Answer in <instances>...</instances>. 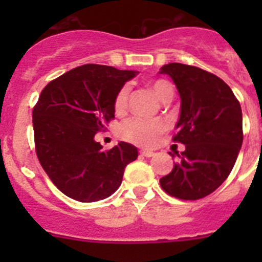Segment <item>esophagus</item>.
Segmentation results:
<instances>
[{
  "label": "esophagus",
  "instance_id": "esophagus-1",
  "mask_svg": "<svg viewBox=\"0 0 262 262\" xmlns=\"http://www.w3.org/2000/svg\"><path fill=\"white\" fill-rule=\"evenodd\" d=\"M141 155L144 156V157H152L155 153L150 152V150H141Z\"/></svg>",
  "mask_w": 262,
  "mask_h": 262
}]
</instances>
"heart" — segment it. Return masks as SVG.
<instances>
[{
	"label": "heart",
	"mask_w": 262,
	"mask_h": 262,
	"mask_svg": "<svg viewBox=\"0 0 262 262\" xmlns=\"http://www.w3.org/2000/svg\"><path fill=\"white\" fill-rule=\"evenodd\" d=\"M150 90L157 96L160 101L172 99L173 97V86L166 80H153L149 83ZM129 94H130V86L124 84L116 94L114 100V107L116 113H123L128 106ZM167 129V125L163 120L155 119V120H147L142 118H130L121 124L119 129V134L123 139L142 147H150L156 143L158 137Z\"/></svg>",
	"instance_id": "1"
}]
</instances>
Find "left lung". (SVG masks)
Masks as SVG:
<instances>
[{
    "mask_svg": "<svg viewBox=\"0 0 262 262\" xmlns=\"http://www.w3.org/2000/svg\"><path fill=\"white\" fill-rule=\"evenodd\" d=\"M181 99L173 141L185 144L172 171L160 179L162 189L179 199L196 200L212 194L228 178L241 149L242 110L228 84L213 73L168 63L161 67Z\"/></svg>",
    "mask_w": 262,
    "mask_h": 262,
    "instance_id": "1",
    "label": "left lung"
}]
</instances>
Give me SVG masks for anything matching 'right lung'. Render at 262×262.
Returning a JSON list of instances; mask_svg holds the SVG:
<instances>
[{"label":"right lung","instance_id":"add662e5","mask_svg":"<svg viewBox=\"0 0 262 262\" xmlns=\"http://www.w3.org/2000/svg\"><path fill=\"white\" fill-rule=\"evenodd\" d=\"M138 75L100 64L73 68L49 82L33 110L36 156L53 184L82 203L109 198L126 165L138 157L133 144L102 150L95 141L114 118L119 90Z\"/></svg>","mask_w":262,"mask_h":262}]
</instances>
